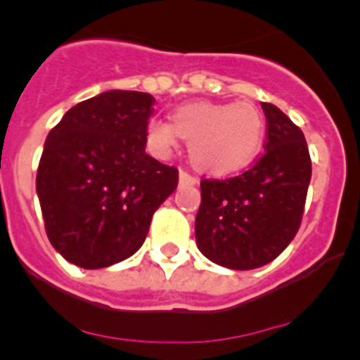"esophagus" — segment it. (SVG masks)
I'll use <instances>...</instances> for the list:
<instances>
[{
  "label": "esophagus",
  "mask_w": 360,
  "mask_h": 360,
  "mask_svg": "<svg viewBox=\"0 0 360 360\" xmlns=\"http://www.w3.org/2000/svg\"><path fill=\"white\" fill-rule=\"evenodd\" d=\"M180 184L182 186H196L198 184V178L195 174H191L189 171H180Z\"/></svg>",
  "instance_id": "1"
}]
</instances>
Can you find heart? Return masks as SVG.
Segmentation results:
<instances>
[{"mask_svg": "<svg viewBox=\"0 0 360 360\" xmlns=\"http://www.w3.org/2000/svg\"><path fill=\"white\" fill-rule=\"evenodd\" d=\"M171 120L173 124L149 120V146L157 153H167L180 135L191 142L193 162L218 173L249 164L262 148L265 135L262 111L250 103L187 104L178 108Z\"/></svg>", "mask_w": 360, "mask_h": 360, "instance_id": "heart-1", "label": "heart"}]
</instances>
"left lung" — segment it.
I'll return each mask as SVG.
<instances>
[{"label":"left lung","mask_w":360,"mask_h":360,"mask_svg":"<svg viewBox=\"0 0 360 360\" xmlns=\"http://www.w3.org/2000/svg\"><path fill=\"white\" fill-rule=\"evenodd\" d=\"M265 151L236 176L202 178L196 243L211 262L232 270L263 266L297 234L311 178L303 131L278 106L262 103Z\"/></svg>","instance_id":"1"}]
</instances>
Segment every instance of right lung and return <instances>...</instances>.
<instances>
[{"instance_id": "1", "label": "right lung", "mask_w": 360, "mask_h": 360, "mask_svg": "<svg viewBox=\"0 0 360 360\" xmlns=\"http://www.w3.org/2000/svg\"><path fill=\"white\" fill-rule=\"evenodd\" d=\"M153 104L142 91H104L50 129L36 189L46 236L66 262L104 269L133 256L176 189V167L146 153Z\"/></svg>"}]
</instances>
